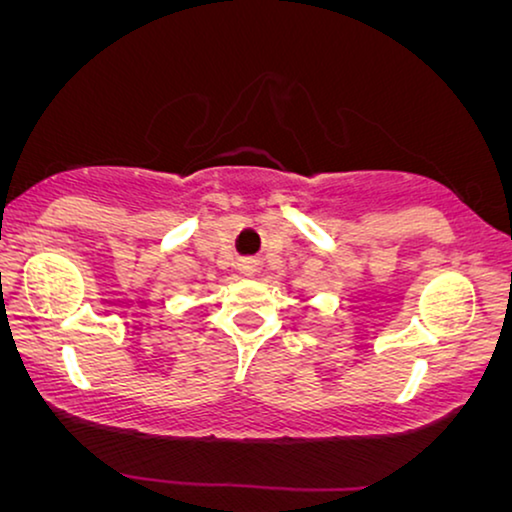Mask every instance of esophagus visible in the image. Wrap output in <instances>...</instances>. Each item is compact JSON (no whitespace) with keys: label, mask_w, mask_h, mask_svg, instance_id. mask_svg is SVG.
I'll return each instance as SVG.
<instances>
[{"label":"esophagus","mask_w":512,"mask_h":512,"mask_svg":"<svg viewBox=\"0 0 512 512\" xmlns=\"http://www.w3.org/2000/svg\"><path fill=\"white\" fill-rule=\"evenodd\" d=\"M237 268H240V272H244V275H254V272L258 270L256 268V261H251V258H247V261H240V265H237Z\"/></svg>","instance_id":"obj_1"}]
</instances>
